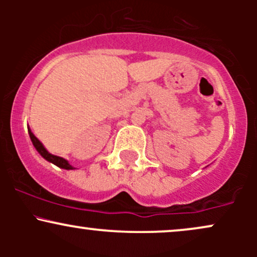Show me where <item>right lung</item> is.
I'll use <instances>...</instances> for the list:
<instances>
[{
  "label": "right lung",
  "instance_id": "obj_1",
  "mask_svg": "<svg viewBox=\"0 0 257 257\" xmlns=\"http://www.w3.org/2000/svg\"><path fill=\"white\" fill-rule=\"evenodd\" d=\"M29 135H30V139H31L32 144H34L35 149H36L37 151L40 152V155L42 156L44 159H47V161L51 162V163H53V164H55V166L59 167V168H63V169H66V170L73 169V167L70 166L69 162H67L66 159L58 157V156L52 155V153H49L48 151H47V150L44 149V146L42 145V143H41V141L38 140V139L35 137L34 134H32L30 129H29Z\"/></svg>",
  "mask_w": 257,
  "mask_h": 257
}]
</instances>
